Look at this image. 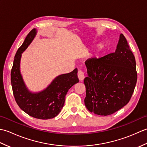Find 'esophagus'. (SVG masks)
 Wrapping results in <instances>:
<instances>
[{
  "label": "esophagus",
  "instance_id": "obj_1",
  "mask_svg": "<svg viewBox=\"0 0 147 147\" xmlns=\"http://www.w3.org/2000/svg\"><path fill=\"white\" fill-rule=\"evenodd\" d=\"M78 77L80 81H83L85 79V74H84L83 72L82 71H79L78 73Z\"/></svg>",
  "mask_w": 147,
  "mask_h": 147
}]
</instances>
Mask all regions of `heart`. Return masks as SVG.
Returning a JSON list of instances; mask_svg holds the SVG:
<instances>
[{"mask_svg":"<svg viewBox=\"0 0 147 147\" xmlns=\"http://www.w3.org/2000/svg\"><path fill=\"white\" fill-rule=\"evenodd\" d=\"M104 47L105 45L103 43H100V44H98L91 54V57L93 58V57H97L98 55L103 51V49H104Z\"/></svg>","mask_w":147,"mask_h":147,"instance_id":"obj_1","label":"heart"}]
</instances>
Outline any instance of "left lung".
Masks as SVG:
<instances>
[{
    "instance_id": "obj_1",
    "label": "left lung",
    "mask_w": 147,
    "mask_h": 147,
    "mask_svg": "<svg viewBox=\"0 0 147 147\" xmlns=\"http://www.w3.org/2000/svg\"><path fill=\"white\" fill-rule=\"evenodd\" d=\"M85 64L88 76L84 80V101L90 112L111 115L129 102L136 86L137 73L135 56L123 34H120L114 53L90 59Z\"/></svg>"
}]
</instances>
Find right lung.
Masks as SVG:
<instances>
[{
    "instance_id": "right-lung-1",
    "label": "right lung",
    "mask_w": 147,
    "mask_h": 147,
    "mask_svg": "<svg viewBox=\"0 0 147 147\" xmlns=\"http://www.w3.org/2000/svg\"><path fill=\"white\" fill-rule=\"evenodd\" d=\"M37 34L34 28L28 33L15 55L11 73V85L16 102L26 114L40 119L55 117L63 107L68 90L79 82L78 69L55 77L47 87L38 92H32L27 88L20 71L23 52L28 47Z\"/></svg>"
}]
</instances>
